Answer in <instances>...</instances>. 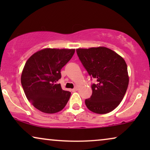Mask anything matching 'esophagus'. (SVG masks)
<instances>
[{"label": "esophagus", "mask_w": 150, "mask_h": 150, "mask_svg": "<svg viewBox=\"0 0 150 150\" xmlns=\"http://www.w3.org/2000/svg\"><path fill=\"white\" fill-rule=\"evenodd\" d=\"M77 90H78V88H77L76 87H74V89H71V91H72L73 92H74V91H77Z\"/></svg>", "instance_id": "34e87169"}]
</instances>
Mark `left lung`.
Here are the masks:
<instances>
[{
  "label": "left lung",
  "mask_w": 150,
  "mask_h": 150,
  "mask_svg": "<svg viewBox=\"0 0 150 150\" xmlns=\"http://www.w3.org/2000/svg\"><path fill=\"white\" fill-rule=\"evenodd\" d=\"M77 55L91 78L92 95L85 100L91 111L106 114L113 110L124 98L129 77L126 61L106 47L76 49Z\"/></svg>",
  "instance_id": "8db88e82"
}]
</instances>
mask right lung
I'll list each match as a JSON object with an SVG mask.
<instances>
[{"mask_svg":"<svg viewBox=\"0 0 150 150\" xmlns=\"http://www.w3.org/2000/svg\"><path fill=\"white\" fill-rule=\"evenodd\" d=\"M75 49L45 48L28 59L22 70L21 83L28 100L46 113H55L65 107L69 91L62 89L57 81L61 69L74 54Z\"/></svg>","mask_w":150,"mask_h":150,"instance_id":"add662e5","label":"right lung"}]
</instances>
